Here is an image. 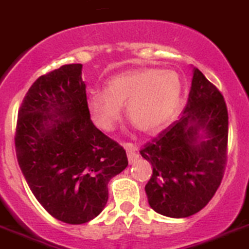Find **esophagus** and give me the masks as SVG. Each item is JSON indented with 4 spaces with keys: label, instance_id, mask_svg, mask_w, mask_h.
<instances>
[{
    "label": "esophagus",
    "instance_id": "esophagus-1",
    "mask_svg": "<svg viewBox=\"0 0 249 249\" xmlns=\"http://www.w3.org/2000/svg\"><path fill=\"white\" fill-rule=\"evenodd\" d=\"M124 148L127 153V160H129V163L130 164L134 163V162L139 159V153H138V151H136L135 146L131 145V143H125Z\"/></svg>",
    "mask_w": 249,
    "mask_h": 249
}]
</instances>
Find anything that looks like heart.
<instances>
[{"instance_id":"b5f03b06","label":"heart","mask_w":249,"mask_h":249,"mask_svg":"<svg viewBox=\"0 0 249 249\" xmlns=\"http://www.w3.org/2000/svg\"><path fill=\"white\" fill-rule=\"evenodd\" d=\"M182 83L176 72L145 67L114 76L106 92L90 93L87 108L93 123L103 131H111L122 117L145 134H155L166 127L179 107Z\"/></svg>"}]
</instances>
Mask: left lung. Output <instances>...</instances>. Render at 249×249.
<instances>
[{
	"label": "left lung",
	"mask_w": 249,
	"mask_h": 249,
	"mask_svg": "<svg viewBox=\"0 0 249 249\" xmlns=\"http://www.w3.org/2000/svg\"><path fill=\"white\" fill-rule=\"evenodd\" d=\"M227 136L229 115L224 97L193 67L183 115L140 151L153 167L145 187L148 205L174 219L200 211L221 183Z\"/></svg>",
	"instance_id": "obj_1"
}]
</instances>
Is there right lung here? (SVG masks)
Returning a JSON list of instances; mask_svg holds the SVG:
<instances>
[{
    "instance_id": "right-lung-1",
    "label": "right lung",
    "mask_w": 249,
    "mask_h": 249,
    "mask_svg": "<svg viewBox=\"0 0 249 249\" xmlns=\"http://www.w3.org/2000/svg\"><path fill=\"white\" fill-rule=\"evenodd\" d=\"M15 141L36 200L70 225L102 213L109 180L127 166L124 148L90 120L81 64L64 65L32 85L18 111Z\"/></svg>"
}]
</instances>
